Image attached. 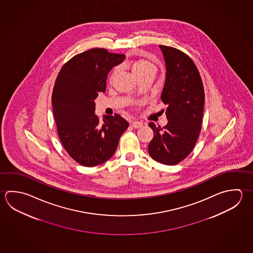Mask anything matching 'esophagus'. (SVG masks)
I'll return each instance as SVG.
<instances>
[{"label":"esophagus","instance_id":"1","mask_svg":"<svg viewBox=\"0 0 253 253\" xmlns=\"http://www.w3.org/2000/svg\"><path fill=\"white\" fill-rule=\"evenodd\" d=\"M131 126L133 127V128H139V127H142V126H143V123L140 122V121L133 120V121H131Z\"/></svg>","mask_w":253,"mask_h":253}]
</instances>
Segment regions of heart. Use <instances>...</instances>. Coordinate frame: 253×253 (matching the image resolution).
Wrapping results in <instances>:
<instances>
[{"mask_svg":"<svg viewBox=\"0 0 253 253\" xmlns=\"http://www.w3.org/2000/svg\"><path fill=\"white\" fill-rule=\"evenodd\" d=\"M131 68H132L133 73L138 78L143 76L144 74L150 73V72L155 73L156 72L155 65L153 64L152 61L144 60V59H140V60L133 61L132 65H131ZM117 72H118V68H115L112 70V72L110 75V78H109L110 81H112L113 78H115Z\"/></svg>","mask_w":253,"mask_h":253,"instance_id":"heart-1","label":"heart"}]
</instances>
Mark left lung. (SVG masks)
<instances>
[{"label": "left lung", "instance_id": "1", "mask_svg": "<svg viewBox=\"0 0 253 253\" xmlns=\"http://www.w3.org/2000/svg\"><path fill=\"white\" fill-rule=\"evenodd\" d=\"M165 59L166 82L161 101L168 106L165 126L149 123L153 139L148 152L154 161L176 165L192 152L202 130L204 88L193 60L174 47L160 45Z\"/></svg>", "mask_w": 253, "mask_h": 253}]
</instances>
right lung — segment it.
Segmentation results:
<instances>
[{
    "mask_svg": "<svg viewBox=\"0 0 253 253\" xmlns=\"http://www.w3.org/2000/svg\"><path fill=\"white\" fill-rule=\"evenodd\" d=\"M125 54L92 48L74 56L60 69L52 91L57 132L66 152L80 165L94 167L114 154L128 122L119 114L100 122L94 100L106 90L110 69Z\"/></svg>",
    "mask_w": 253,
    "mask_h": 253,
    "instance_id": "1",
    "label": "right lung"
}]
</instances>
